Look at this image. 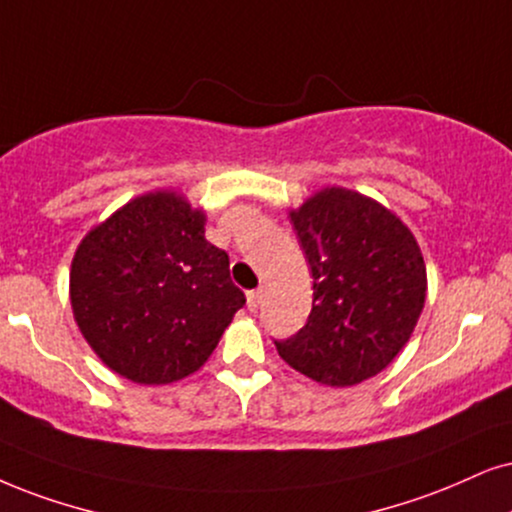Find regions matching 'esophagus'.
Listing matches in <instances>:
<instances>
[{
  "instance_id": "34e87169",
  "label": "esophagus",
  "mask_w": 512,
  "mask_h": 512,
  "mask_svg": "<svg viewBox=\"0 0 512 512\" xmlns=\"http://www.w3.org/2000/svg\"><path fill=\"white\" fill-rule=\"evenodd\" d=\"M260 302H262V290H250V293H248V309H250V312H255V309L260 307Z\"/></svg>"
}]
</instances>
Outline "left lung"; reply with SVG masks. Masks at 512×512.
Instances as JSON below:
<instances>
[{"label": "left lung", "instance_id": "8db88e82", "mask_svg": "<svg viewBox=\"0 0 512 512\" xmlns=\"http://www.w3.org/2000/svg\"><path fill=\"white\" fill-rule=\"evenodd\" d=\"M314 278L307 323L278 354L321 385L349 387L401 352L423 312L428 276L416 238L373 198L331 186L290 212Z\"/></svg>", "mask_w": 512, "mask_h": 512}]
</instances>
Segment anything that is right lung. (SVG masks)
Returning <instances> with one entry per match:
<instances>
[{"label": "right lung", "mask_w": 512, "mask_h": 512, "mask_svg": "<svg viewBox=\"0 0 512 512\" xmlns=\"http://www.w3.org/2000/svg\"><path fill=\"white\" fill-rule=\"evenodd\" d=\"M77 326L122 378L167 385L196 373L238 309L229 255L177 191L129 200L82 238L70 269Z\"/></svg>", "instance_id": "right-lung-1"}]
</instances>
